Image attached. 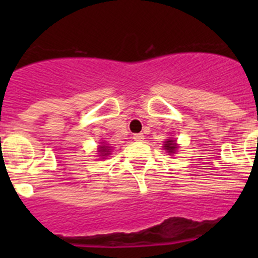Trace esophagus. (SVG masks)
<instances>
[{"mask_svg":"<svg viewBox=\"0 0 258 258\" xmlns=\"http://www.w3.org/2000/svg\"><path fill=\"white\" fill-rule=\"evenodd\" d=\"M133 140L134 141H143V140H145V136H143L142 133L133 134Z\"/></svg>","mask_w":258,"mask_h":258,"instance_id":"34e87169","label":"esophagus"}]
</instances>
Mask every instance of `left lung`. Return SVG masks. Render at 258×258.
Returning a JSON list of instances; mask_svg holds the SVG:
<instances>
[{
    "label": "left lung",
    "instance_id": "obj_1",
    "mask_svg": "<svg viewBox=\"0 0 258 258\" xmlns=\"http://www.w3.org/2000/svg\"><path fill=\"white\" fill-rule=\"evenodd\" d=\"M177 149H178V146L175 143V140H168L164 142V150H166V151L169 152V155L175 154Z\"/></svg>",
    "mask_w": 258,
    "mask_h": 258
}]
</instances>
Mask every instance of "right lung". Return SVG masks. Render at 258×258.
Listing matches in <instances>:
<instances>
[{"mask_svg": "<svg viewBox=\"0 0 258 258\" xmlns=\"http://www.w3.org/2000/svg\"><path fill=\"white\" fill-rule=\"evenodd\" d=\"M111 151H112V150H111V147H109V146H107L104 142H102V146H99V149H98V152H99V156H101V159H106V157L111 154Z\"/></svg>", "mask_w": 258, "mask_h": 258, "instance_id": "1", "label": "right lung"}]
</instances>
